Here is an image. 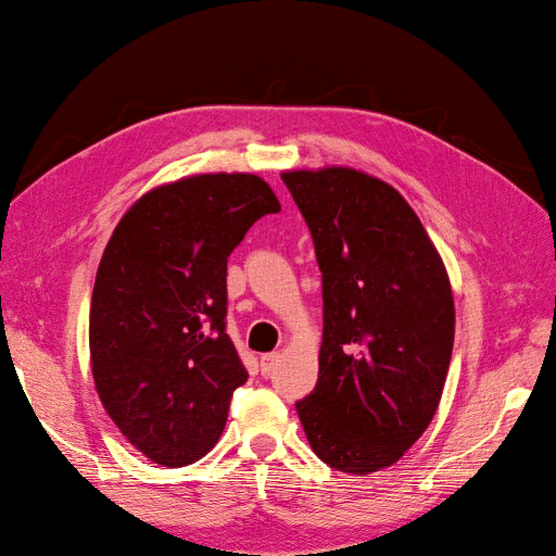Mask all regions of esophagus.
Masks as SVG:
<instances>
[{
	"label": "esophagus",
	"instance_id": "1",
	"mask_svg": "<svg viewBox=\"0 0 556 556\" xmlns=\"http://www.w3.org/2000/svg\"><path fill=\"white\" fill-rule=\"evenodd\" d=\"M279 354L277 352H270V354H264L262 358H260V369H262V374L264 376H270L273 374V369L277 367V363H279Z\"/></svg>",
	"mask_w": 556,
	"mask_h": 556
}]
</instances>
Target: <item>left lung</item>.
I'll return each instance as SVG.
<instances>
[{"mask_svg":"<svg viewBox=\"0 0 556 556\" xmlns=\"http://www.w3.org/2000/svg\"><path fill=\"white\" fill-rule=\"evenodd\" d=\"M281 180L324 277L319 380L296 414L319 459L369 475L399 462L438 412L455 337L451 281L391 185L352 167Z\"/></svg>","mask_w":556,"mask_h":556,"instance_id":"obj_1","label":"left lung"}]
</instances>
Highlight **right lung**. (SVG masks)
Masks as SVG:
<instances>
[{"label": "right lung", "instance_id": "add662e5", "mask_svg": "<svg viewBox=\"0 0 556 556\" xmlns=\"http://www.w3.org/2000/svg\"><path fill=\"white\" fill-rule=\"evenodd\" d=\"M281 204L253 174H198L136 200L101 257L90 305L99 399L125 440L187 466L219 440L249 380L226 330V262Z\"/></svg>", "mask_w": 556, "mask_h": 556}]
</instances>
